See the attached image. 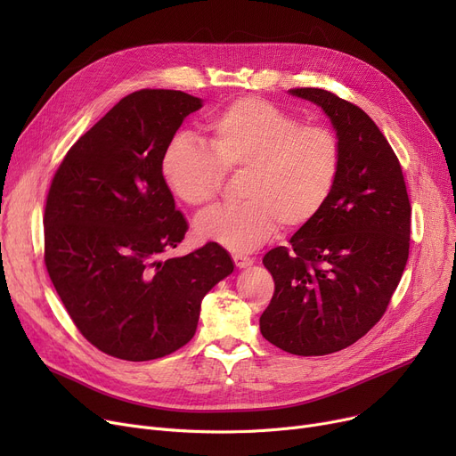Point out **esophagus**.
Here are the masks:
<instances>
[{"mask_svg":"<svg viewBox=\"0 0 456 456\" xmlns=\"http://www.w3.org/2000/svg\"><path fill=\"white\" fill-rule=\"evenodd\" d=\"M232 260H234V265H236V268H249L251 265H253V258L251 256H248V255H240V253H236V255H232Z\"/></svg>","mask_w":456,"mask_h":456,"instance_id":"1","label":"esophagus"}]
</instances>
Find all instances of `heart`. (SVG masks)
<instances>
[{
    "mask_svg": "<svg viewBox=\"0 0 456 456\" xmlns=\"http://www.w3.org/2000/svg\"><path fill=\"white\" fill-rule=\"evenodd\" d=\"M340 142L322 126L299 119L260 98H240L210 116L205 143L177 134L166 143L160 175L190 207L220 194L224 175L242 174L234 207H216L196 220L200 240L236 253L265 244L277 231L313 222L329 201L340 174Z\"/></svg>",
    "mask_w": 456,
    "mask_h": 456,
    "instance_id": "heart-1",
    "label": "heart"
}]
</instances>
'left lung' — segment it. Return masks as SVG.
<instances>
[{"label": "left lung", "mask_w": 456, "mask_h": 456, "mask_svg": "<svg viewBox=\"0 0 456 456\" xmlns=\"http://www.w3.org/2000/svg\"><path fill=\"white\" fill-rule=\"evenodd\" d=\"M289 92L322 107L342 162L323 210L289 248L262 258L275 292L260 332L286 353L322 356L354 344L385 314L409 260L412 212L401 164L362 109L322 88Z\"/></svg>", "instance_id": "obj_1"}]
</instances>
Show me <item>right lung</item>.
Returning a JSON list of instances; mask_svg holds the SVG:
<instances>
[{
    "label": "right lung",
    "instance_id": "add662e5",
    "mask_svg": "<svg viewBox=\"0 0 456 456\" xmlns=\"http://www.w3.org/2000/svg\"><path fill=\"white\" fill-rule=\"evenodd\" d=\"M201 107L181 90L126 95L71 146L47 194V273L83 337L122 361H153L188 344L203 297L234 270L216 242L160 258L188 229L160 157Z\"/></svg>",
    "mask_w": 456,
    "mask_h": 456
}]
</instances>
